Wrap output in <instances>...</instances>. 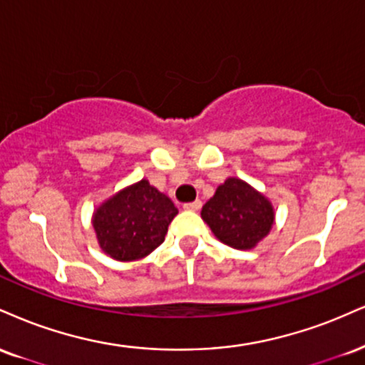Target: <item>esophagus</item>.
I'll return each instance as SVG.
<instances>
[{"instance_id": "esophagus-1", "label": "esophagus", "mask_w": 365, "mask_h": 365, "mask_svg": "<svg viewBox=\"0 0 365 365\" xmlns=\"http://www.w3.org/2000/svg\"><path fill=\"white\" fill-rule=\"evenodd\" d=\"M200 207H202V202H200V200L188 202V204L183 205V209H185V210H192V212H195V210H199Z\"/></svg>"}]
</instances>
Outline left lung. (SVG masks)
<instances>
[{"label":"left lung","instance_id":"8db88e82","mask_svg":"<svg viewBox=\"0 0 365 365\" xmlns=\"http://www.w3.org/2000/svg\"><path fill=\"white\" fill-rule=\"evenodd\" d=\"M219 241L236 250H252L269 235L275 212L272 202L240 178H227L200 212Z\"/></svg>","mask_w":365,"mask_h":365}]
</instances>
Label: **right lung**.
Wrapping results in <instances>:
<instances>
[{"label":"right lung","instance_id":"obj_1","mask_svg":"<svg viewBox=\"0 0 365 365\" xmlns=\"http://www.w3.org/2000/svg\"><path fill=\"white\" fill-rule=\"evenodd\" d=\"M177 214L173 202L143 178L98 205L93 212L96 240L113 260H139L163 243Z\"/></svg>","mask_w":365,"mask_h":365}]
</instances>
